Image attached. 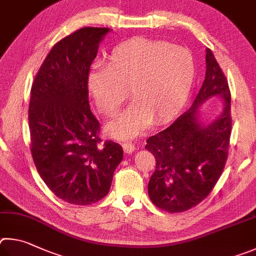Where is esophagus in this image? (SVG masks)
Masks as SVG:
<instances>
[{
	"label": "esophagus",
	"mask_w": 256,
	"mask_h": 256,
	"mask_svg": "<svg viewBox=\"0 0 256 256\" xmlns=\"http://www.w3.org/2000/svg\"><path fill=\"white\" fill-rule=\"evenodd\" d=\"M122 148L126 153H132L135 150V144L132 142H122Z\"/></svg>",
	"instance_id": "obj_1"
}]
</instances>
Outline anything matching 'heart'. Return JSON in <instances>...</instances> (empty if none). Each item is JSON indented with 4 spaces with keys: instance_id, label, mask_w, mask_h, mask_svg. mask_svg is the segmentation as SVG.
I'll return each instance as SVG.
<instances>
[{
    "instance_id": "1",
    "label": "heart",
    "mask_w": 256,
    "mask_h": 256,
    "mask_svg": "<svg viewBox=\"0 0 256 256\" xmlns=\"http://www.w3.org/2000/svg\"><path fill=\"white\" fill-rule=\"evenodd\" d=\"M196 64L188 49L163 40L132 38L112 48L106 67L93 68L88 86L103 114H114L135 98L108 126L110 135L134 137L148 126L163 124L184 104L192 88Z\"/></svg>"
}]
</instances>
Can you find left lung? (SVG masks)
Returning a JSON list of instances; mask_svg holds the SVG:
<instances>
[{
	"label": "left lung",
	"mask_w": 256,
	"mask_h": 256,
	"mask_svg": "<svg viewBox=\"0 0 256 256\" xmlns=\"http://www.w3.org/2000/svg\"><path fill=\"white\" fill-rule=\"evenodd\" d=\"M206 78L194 104L174 122L148 137L145 148L155 156L156 168L148 182V194L156 207L183 212L209 196L225 168L232 132L230 90L212 52L206 50ZM214 95L226 103L223 114L202 128L196 108Z\"/></svg>",
	"instance_id": "obj_1"
}]
</instances>
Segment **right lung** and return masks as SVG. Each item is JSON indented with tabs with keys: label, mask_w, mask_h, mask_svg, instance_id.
<instances>
[{
	"label": "right lung",
	"mask_w": 256,
	"mask_h": 256,
	"mask_svg": "<svg viewBox=\"0 0 256 256\" xmlns=\"http://www.w3.org/2000/svg\"><path fill=\"white\" fill-rule=\"evenodd\" d=\"M109 28L84 26L54 44L31 86L30 150L40 178L66 202L86 206L104 198L122 147L102 142L90 109L88 78Z\"/></svg>",
	"instance_id": "add662e5"
}]
</instances>
